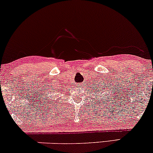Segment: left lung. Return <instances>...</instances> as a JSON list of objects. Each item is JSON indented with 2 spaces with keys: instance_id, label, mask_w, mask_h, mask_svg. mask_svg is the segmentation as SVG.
Wrapping results in <instances>:
<instances>
[{
  "instance_id": "8db88e82",
  "label": "left lung",
  "mask_w": 153,
  "mask_h": 153,
  "mask_svg": "<svg viewBox=\"0 0 153 153\" xmlns=\"http://www.w3.org/2000/svg\"><path fill=\"white\" fill-rule=\"evenodd\" d=\"M101 82H99V81H97V82H96V83H95V85H96V86L95 87H96V89H94V95L95 96V95H96V96H97V94L99 92H101V93H103L102 91H103V88L104 89L105 88L104 87H103V85H101ZM101 87V88H99L98 86ZM106 87V86H105ZM100 96H101V95H100ZM101 96H100V98H101ZM111 99V98H110ZM96 101H98V97H96Z\"/></svg>"
}]
</instances>
